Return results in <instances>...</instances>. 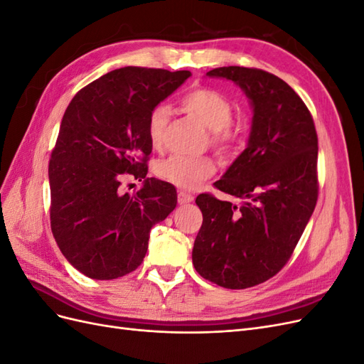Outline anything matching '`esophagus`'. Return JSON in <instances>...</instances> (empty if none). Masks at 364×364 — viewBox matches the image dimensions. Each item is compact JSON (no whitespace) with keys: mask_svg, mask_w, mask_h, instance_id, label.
Instances as JSON below:
<instances>
[{"mask_svg":"<svg viewBox=\"0 0 364 364\" xmlns=\"http://www.w3.org/2000/svg\"><path fill=\"white\" fill-rule=\"evenodd\" d=\"M193 200H194V196H193V194L186 193V191H179V193H178V202H179L181 205L190 203V202H193Z\"/></svg>","mask_w":364,"mask_h":364,"instance_id":"34e87169","label":"esophagus"}]
</instances>
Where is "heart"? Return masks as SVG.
<instances>
[{
    "instance_id": "heart-1",
    "label": "heart",
    "mask_w": 364,
    "mask_h": 364,
    "mask_svg": "<svg viewBox=\"0 0 364 364\" xmlns=\"http://www.w3.org/2000/svg\"><path fill=\"white\" fill-rule=\"evenodd\" d=\"M181 105L186 112L200 119L209 129V141L220 153H230L241 138L240 129L230 121L232 103L229 98L211 87H196L182 95ZM170 119V109L158 105L151 109L147 119V135L151 147H164L165 129ZM159 178L182 190H196L203 181L215 173V161L208 156L173 155L156 165Z\"/></svg>"
}]
</instances>
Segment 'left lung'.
<instances>
[{"instance_id":"1","label":"left lung","mask_w":364,"mask_h":364,"mask_svg":"<svg viewBox=\"0 0 364 364\" xmlns=\"http://www.w3.org/2000/svg\"><path fill=\"white\" fill-rule=\"evenodd\" d=\"M206 75L235 82L249 97L253 118L247 147L214 183L241 203L197 196L203 223L193 264L205 279L241 290L266 282L287 264L314 211L317 134L302 98L274 74L223 67Z\"/></svg>"}]
</instances>
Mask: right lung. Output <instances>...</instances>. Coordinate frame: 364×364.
<instances>
[{
	"label": "right lung",
	"instance_id": "obj_1",
	"mask_svg": "<svg viewBox=\"0 0 364 364\" xmlns=\"http://www.w3.org/2000/svg\"><path fill=\"white\" fill-rule=\"evenodd\" d=\"M190 75L114 70L82 87L65 111L48 165L50 222L63 257L87 278L134 272L147 253L151 226L176 208L174 186L147 178V119ZM127 173L143 182L134 196L119 190Z\"/></svg>",
	"mask_w": 364,
	"mask_h": 364
}]
</instances>
